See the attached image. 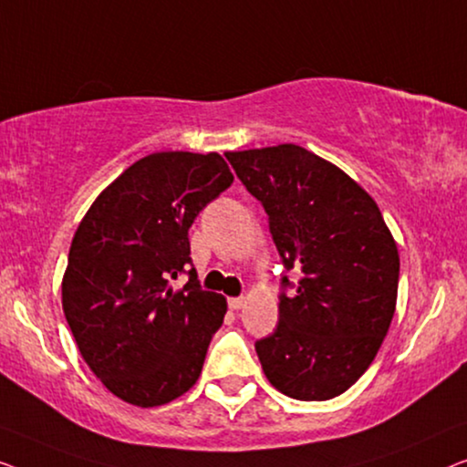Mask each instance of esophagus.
Returning <instances> with one entry per match:
<instances>
[{"label":"esophagus","instance_id":"34e87169","mask_svg":"<svg viewBox=\"0 0 467 467\" xmlns=\"http://www.w3.org/2000/svg\"><path fill=\"white\" fill-rule=\"evenodd\" d=\"M243 305H245V298L243 296L228 298V308H231V311H239V308H243Z\"/></svg>","mask_w":467,"mask_h":467}]
</instances>
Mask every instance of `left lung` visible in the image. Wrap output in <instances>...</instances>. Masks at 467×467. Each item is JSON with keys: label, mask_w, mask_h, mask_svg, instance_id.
Masks as SVG:
<instances>
[{"label": "left lung", "mask_w": 467, "mask_h": 467, "mask_svg": "<svg viewBox=\"0 0 467 467\" xmlns=\"http://www.w3.org/2000/svg\"><path fill=\"white\" fill-rule=\"evenodd\" d=\"M236 177L268 215L285 271L279 324L255 340L275 389L321 402L349 389L372 364L398 298L400 255L377 202L308 150L228 152Z\"/></svg>", "instance_id": "1"}]
</instances>
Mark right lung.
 <instances>
[{"label":"right lung","instance_id":"add662e5","mask_svg":"<svg viewBox=\"0 0 467 467\" xmlns=\"http://www.w3.org/2000/svg\"><path fill=\"white\" fill-rule=\"evenodd\" d=\"M233 180L215 152L143 156L78 226L63 277L65 319L84 362L124 402L167 404L199 379L226 298L201 287L188 231ZM180 274L189 284L175 291Z\"/></svg>","mask_w":467,"mask_h":467}]
</instances>
